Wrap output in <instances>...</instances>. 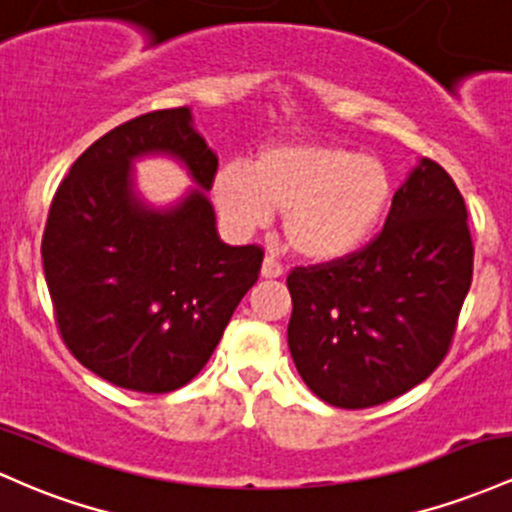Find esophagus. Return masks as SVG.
Returning <instances> with one entry per match:
<instances>
[{
    "instance_id": "obj_1",
    "label": "esophagus",
    "mask_w": 512,
    "mask_h": 512,
    "mask_svg": "<svg viewBox=\"0 0 512 512\" xmlns=\"http://www.w3.org/2000/svg\"><path fill=\"white\" fill-rule=\"evenodd\" d=\"M261 275L263 278H280V275H283V263H280L275 256H266L263 258Z\"/></svg>"
}]
</instances>
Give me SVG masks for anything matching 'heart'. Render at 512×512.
I'll use <instances>...</instances> for the list:
<instances>
[{
  "mask_svg": "<svg viewBox=\"0 0 512 512\" xmlns=\"http://www.w3.org/2000/svg\"><path fill=\"white\" fill-rule=\"evenodd\" d=\"M392 174L382 159L326 142L263 149L254 171L222 166L215 198L232 225H266L285 212L283 229L297 254L343 258L372 239L392 205Z\"/></svg>",
  "mask_w": 512,
  "mask_h": 512,
  "instance_id": "b5f03b06",
  "label": "heart"
}]
</instances>
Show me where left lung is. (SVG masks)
I'll return each mask as SVG.
<instances>
[{
    "instance_id": "8db88e82",
    "label": "left lung",
    "mask_w": 512,
    "mask_h": 512,
    "mask_svg": "<svg viewBox=\"0 0 512 512\" xmlns=\"http://www.w3.org/2000/svg\"><path fill=\"white\" fill-rule=\"evenodd\" d=\"M472 271L462 193L421 159L370 244L287 275V346L304 384L338 409H370L428 380L452 346Z\"/></svg>"
}]
</instances>
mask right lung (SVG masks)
<instances>
[{"mask_svg": "<svg viewBox=\"0 0 512 512\" xmlns=\"http://www.w3.org/2000/svg\"><path fill=\"white\" fill-rule=\"evenodd\" d=\"M169 153L198 189L171 209L134 193L131 159ZM217 157L186 106L137 116L99 137L57 188L43 271L57 331L86 370L116 387L166 394L203 370L258 280L263 249L217 237L208 195Z\"/></svg>", "mask_w": 512, "mask_h": 512, "instance_id": "obj_1", "label": "right lung"}]
</instances>
